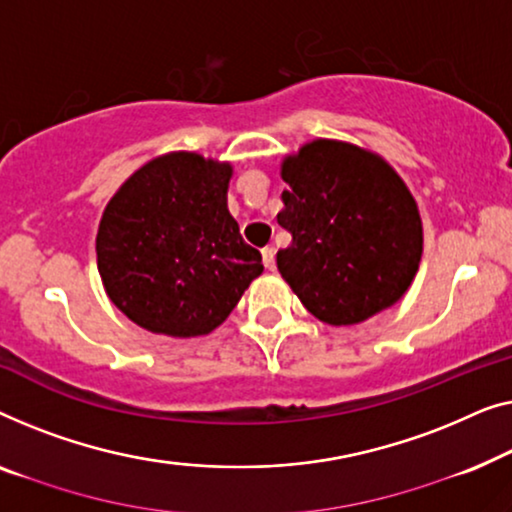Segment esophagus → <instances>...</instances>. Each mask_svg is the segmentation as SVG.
Segmentation results:
<instances>
[{
    "instance_id": "34e87169",
    "label": "esophagus",
    "mask_w": 512,
    "mask_h": 512,
    "mask_svg": "<svg viewBox=\"0 0 512 512\" xmlns=\"http://www.w3.org/2000/svg\"><path fill=\"white\" fill-rule=\"evenodd\" d=\"M262 259H264V266L266 269H276V250H273L271 246L262 248Z\"/></svg>"
}]
</instances>
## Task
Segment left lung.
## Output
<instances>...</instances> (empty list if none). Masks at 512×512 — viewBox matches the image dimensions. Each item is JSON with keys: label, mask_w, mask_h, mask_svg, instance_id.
<instances>
[{"label": "left lung", "mask_w": 512, "mask_h": 512, "mask_svg": "<svg viewBox=\"0 0 512 512\" xmlns=\"http://www.w3.org/2000/svg\"><path fill=\"white\" fill-rule=\"evenodd\" d=\"M290 185L278 225L280 276L308 313L327 325H357L406 294L422 257L413 194L383 157L352 143L318 139L285 157Z\"/></svg>", "instance_id": "8db88e82"}]
</instances>
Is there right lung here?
I'll use <instances>...</instances> for the list:
<instances>
[{
  "label": "right lung",
  "instance_id": "1",
  "mask_svg": "<svg viewBox=\"0 0 512 512\" xmlns=\"http://www.w3.org/2000/svg\"><path fill=\"white\" fill-rule=\"evenodd\" d=\"M232 164L169 153L143 164L104 208L97 269L136 325L176 338L227 320L264 271L227 208Z\"/></svg>",
  "mask_w": 512,
  "mask_h": 512
}]
</instances>
